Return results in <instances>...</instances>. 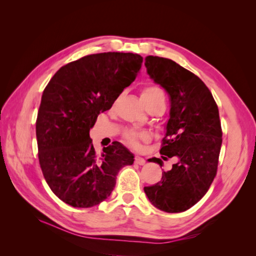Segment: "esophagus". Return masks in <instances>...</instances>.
Wrapping results in <instances>:
<instances>
[{
    "instance_id": "obj_1",
    "label": "esophagus",
    "mask_w": 256,
    "mask_h": 256,
    "mask_svg": "<svg viewBox=\"0 0 256 256\" xmlns=\"http://www.w3.org/2000/svg\"><path fill=\"white\" fill-rule=\"evenodd\" d=\"M134 162L138 166H143V164H145V159L142 158L141 156H136L134 157Z\"/></svg>"
}]
</instances>
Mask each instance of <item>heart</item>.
<instances>
[{"instance_id":"obj_1","label":"heart","mask_w":256,"mask_h":256,"mask_svg":"<svg viewBox=\"0 0 256 256\" xmlns=\"http://www.w3.org/2000/svg\"><path fill=\"white\" fill-rule=\"evenodd\" d=\"M141 99L143 104L148 108L152 104L158 102H166V95L164 90L154 85H148L141 90ZM150 138V134L144 130L127 129L124 132L125 141L132 147H138L141 141H145Z\"/></svg>"}]
</instances>
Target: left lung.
Segmentation results:
<instances>
[{"label":"left lung","mask_w":256,"mask_h":256,"mask_svg":"<svg viewBox=\"0 0 256 256\" xmlns=\"http://www.w3.org/2000/svg\"><path fill=\"white\" fill-rule=\"evenodd\" d=\"M145 66L171 100L160 154L164 160L177 157L178 162L144 191L160 210L182 212L206 194L216 177L222 144L218 106L205 83L174 60L148 56ZM148 161L162 166L159 158Z\"/></svg>","instance_id":"left-lung-1"}]
</instances>
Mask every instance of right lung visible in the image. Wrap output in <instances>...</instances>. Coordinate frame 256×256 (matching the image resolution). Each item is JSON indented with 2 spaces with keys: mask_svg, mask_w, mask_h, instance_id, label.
Instances as JSON below:
<instances>
[{
  "mask_svg": "<svg viewBox=\"0 0 256 256\" xmlns=\"http://www.w3.org/2000/svg\"><path fill=\"white\" fill-rule=\"evenodd\" d=\"M142 62L134 53L90 54L60 67L44 90L36 120L38 159L50 189L66 204L102 203L120 170L134 164V154L116 141L97 154L90 130L136 80Z\"/></svg>",
  "mask_w": 256,
  "mask_h": 256,
  "instance_id": "add662e5",
  "label": "right lung"
}]
</instances>
